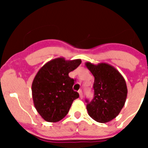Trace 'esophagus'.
Listing matches in <instances>:
<instances>
[{
    "label": "esophagus",
    "mask_w": 148,
    "mask_h": 148,
    "mask_svg": "<svg viewBox=\"0 0 148 148\" xmlns=\"http://www.w3.org/2000/svg\"><path fill=\"white\" fill-rule=\"evenodd\" d=\"M78 93H79V95H80V98H81V99H82V98H83V94H82V90H78Z\"/></svg>",
    "instance_id": "obj_1"
}]
</instances>
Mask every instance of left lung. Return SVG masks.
I'll return each mask as SVG.
<instances>
[{"instance_id":"1","label":"left lung","mask_w":148,"mask_h":148,"mask_svg":"<svg viewBox=\"0 0 148 148\" xmlns=\"http://www.w3.org/2000/svg\"><path fill=\"white\" fill-rule=\"evenodd\" d=\"M85 66L94 76V98L90 102L87 101L89 116L98 122H109L119 114L125 105L127 95L126 82L109 64L86 62Z\"/></svg>"}]
</instances>
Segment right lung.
<instances>
[{
  "instance_id": "1",
  "label": "right lung",
  "mask_w": 148,
  "mask_h": 148,
  "mask_svg": "<svg viewBox=\"0 0 148 148\" xmlns=\"http://www.w3.org/2000/svg\"><path fill=\"white\" fill-rule=\"evenodd\" d=\"M81 63V59L60 57L46 63L35 75L32 84V100L45 121L58 122L64 118L73 101L79 97L73 90L74 79L69 77V73Z\"/></svg>"
}]
</instances>
